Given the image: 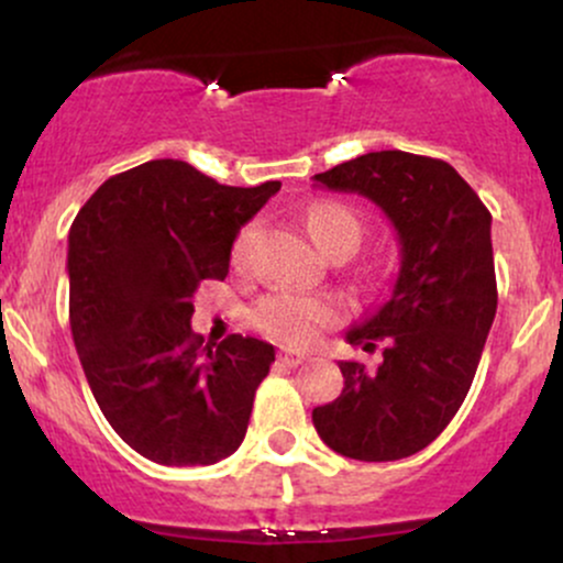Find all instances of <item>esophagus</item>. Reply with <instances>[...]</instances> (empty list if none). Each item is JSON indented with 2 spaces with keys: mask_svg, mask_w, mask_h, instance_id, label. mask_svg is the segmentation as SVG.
Here are the masks:
<instances>
[{
  "mask_svg": "<svg viewBox=\"0 0 563 563\" xmlns=\"http://www.w3.org/2000/svg\"><path fill=\"white\" fill-rule=\"evenodd\" d=\"M277 360H280L286 367H299L307 363V354L303 352H294V349H280V354H277Z\"/></svg>",
  "mask_w": 563,
  "mask_h": 563,
  "instance_id": "esophagus-1",
  "label": "esophagus"
}]
</instances>
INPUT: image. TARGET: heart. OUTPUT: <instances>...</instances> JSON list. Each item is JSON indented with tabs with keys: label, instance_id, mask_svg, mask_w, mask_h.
<instances>
[{
	"label": "heart",
	"instance_id": "heart-1",
	"mask_svg": "<svg viewBox=\"0 0 563 563\" xmlns=\"http://www.w3.org/2000/svg\"><path fill=\"white\" fill-rule=\"evenodd\" d=\"M307 230L322 254H328V251L341 243H352L357 249L360 238H363L360 217L349 206L335 203V200H318V203L309 206ZM249 241L251 228H245L238 235L235 249H232V260H243ZM251 320L269 339L283 341V344L290 346H303L318 339L322 328L333 325L339 320V309H335L333 301L320 299V296L275 290V294H267L256 303Z\"/></svg>",
	"mask_w": 563,
	"mask_h": 563
}]
</instances>
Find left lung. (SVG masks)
I'll use <instances>...</instances> for the list:
<instances>
[{
    "instance_id": "obj_1",
    "label": "left lung",
    "mask_w": 563,
    "mask_h": 563,
    "mask_svg": "<svg viewBox=\"0 0 563 563\" xmlns=\"http://www.w3.org/2000/svg\"><path fill=\"white\" fill-rule=\"evenodd\" d=\"M314 183L378 206L399 238L391 299L349 328L378 367L339 363L344 391L314 407L322 442L354 461H399L448 429L471 389L497 309L487 206L448 161L405 151L365 153Z\"/></svg>"
}]
</instances>
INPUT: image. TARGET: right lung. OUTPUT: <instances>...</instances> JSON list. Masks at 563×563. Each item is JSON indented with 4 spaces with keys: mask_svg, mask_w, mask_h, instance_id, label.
Wrapping results in <instances>:
<instances>
[{
    "mask_svg": "<svg viewBox=\"0 0 563 563\" xmlns=\"http://www.w3.org/2000/svg\"><path fill=\"white\" fill-rule=\"evenodd\" d=\"M280 183L230 187L185 161L115 174L68 232V320L102 416L161 466H211L241 448L275 346L190 328L192 294L224 280L238 232Z\"/></svg>",
    "mask_w": 563,
    "mask_h": 563,
    "instance_id": "right-lung-1",
    "label": "right lung"
}]
</instances>
